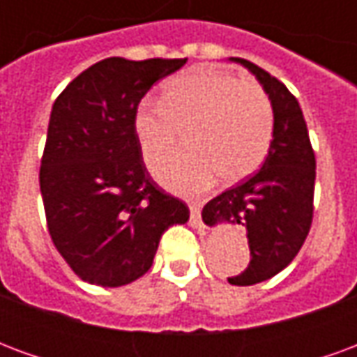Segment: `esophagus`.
Returning <instances> with one entry per match:
<instances>
[{"label": "esophagus", "mask_w": 357, "mask_h": 357, "mask_svg": "<svg viewBox=\"0 0 357 357\" xmlns=\"http://www.w3.org/2000/svg\"><path fill=\"white\" fill-rule=\"evenodd\" d=\"M189 210H191V220H189L191 225L204 231V224H202L201 220V208H199V204H197V202H191V204H189Z\"/></svg>", "instance_id": "obj_1"}]
</instances>
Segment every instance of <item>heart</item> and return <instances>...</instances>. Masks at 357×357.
Returning <instances> with one entry per match:
<instances>
[{
	"label": "heart",
	"mask_w": 357,
	"mask_h": 357,
	"mask_svg": "<svg viewBox=\"0 0 357 357\" xmlns=\"http://www.w3.org/2000/svg\"><path fill=\"white\" fill-rule=\"evenodd\" d=\"M133 132L151 168L185 133L189 151L160 164L155 174L174 193L199 195L218 176L235 183L262 166L273 139V109L256 82L197 68L166 82L160 101L141 102Z\"/></svg>",
	"instance_id": "heart-1"
}]
</instances>
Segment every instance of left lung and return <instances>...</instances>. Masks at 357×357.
Here are the masks:
<instances>
[{"instance_id": "left-lung-1", "label": "left lung", "mask_w": 357, "mask_h": 357, "mask_svg": "<svg viewBox=\"0 0 357 357\" xmlns=\"http://www.w3.org/2000/svg\"><path fill=\"white\" fill-rule=\"evenodd\" d=\"M256 76L273 109V139L255 176L214 197L202 208V222L247 227L250 264L229 283L247 287L277 275L298 255L314 218L315 155L296 97L264 68L231 57Z\"/></svg>"}]
</instances>
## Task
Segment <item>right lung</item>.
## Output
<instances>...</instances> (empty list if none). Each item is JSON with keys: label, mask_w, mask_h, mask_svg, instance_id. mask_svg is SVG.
I'll list each match as a JSON object with an SVG mask.
<instances>
[{"label": "right lung", "mask_w": 357, "mask_h": 357, "mask_svg": "<svg viewBox=\"0 0 357 357\" xmlns=\"http://www.w3.org/2000/svg\"><path fill=\"white\" fill-rule=\"evenodd\" d=\"M187 59L110 57L74 78L53 102L40 189L53 245L76 275L122 287L153 266L162 233L185 224V202L149 176L133 132L153 84Z\"/></svg>", "instance_id": "obj_1"}]
</instances>
